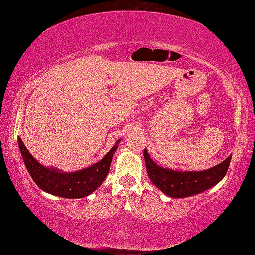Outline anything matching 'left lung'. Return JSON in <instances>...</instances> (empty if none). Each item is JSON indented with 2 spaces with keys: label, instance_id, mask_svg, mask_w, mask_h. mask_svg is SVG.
Masks as SVG:
<instances>
[{
  "label": "left lung",
  "instance_id": "obj_1",
  "mask_svg": "<svg viewBox=\"0 0 255 255\" xmlns=\"http://www.w3.org/2000/svg\"><path fill=\"white\" fill-rule=\"evenodd\" d=\"M144 157L149 179L166 196L172 198L193 196L214 187L225 176L232 158V156H228L225 161L209 170L182 172L156 165L148 155L147 149L144 150Z\"/></svg>",
  "mask_w": 255,
  "mask_h": 255
}]
</instances>
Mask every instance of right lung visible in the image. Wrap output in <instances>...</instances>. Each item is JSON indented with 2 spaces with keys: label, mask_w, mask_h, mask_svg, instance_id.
<instances>
[{
  "label": "right lung",
  "mask_w": 255,
  "mask_h": 255,
  "mask_svg": "<svg viewBox=\"0 0 255 255\" xmlns=\"http://www.w3.org/2000/svg\"><path fill=\"white\" fill-rule=\"evenodd\" d=\"M119 141L116 143L101 161L88 169L73 173H62L56 169H47L42 166L25 148L20 137L19 147L29 174L41 190L63 198H83L92 193L106 179L110 169L112 156L118 148Z\"/></svg>",
  "instance_id": "obj_1"
}]
</instances>
